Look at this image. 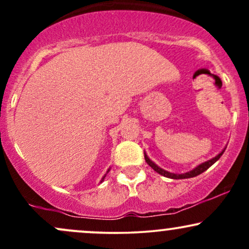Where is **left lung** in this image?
<instances>
[{"label":"left lung","instance_id":"1","mask_svg":"<svg viewBox=\"0 0 249 249\" xmlns=\"http://www.w3.org/2000/svg\"><path fill=\"white\" fill-rule=\"evenodd\" d=\"M224 152H225V150L222 151L221 153H219L218 156L215 157V158L211 159V160H208V161L202 162V164H200L199 166L194 168V170L190 171V172H187V173H182V174H174V173H170V172H167V171L162 170V168H160L159 166H157V165L154 164L153 161H151L150 159H148V157L146 156V153H145V160H146L147 164L150 165V166L152 167L153 170L156 171V172H158L159 174H161V176L167 177V178H171V179H187V178H193V177L199 176V174H201L202 172H205V171L208 170V168L212 166L214 162L218 160L220 157L222 156V153H224Z\"/></svg>","mask_w":249,"mask_h":249}]
</instances>
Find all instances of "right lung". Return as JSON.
<instances>
[{
	"mask_svg": "<svg viewBox=\"0 0 249 249\" xmlns=\"http://www.w3.org/2000/svg\"><path fill=\"white\" fill-rule=\"evenodd\" d=\"M104 178H105V176H104ZM104 178H103V179H104Z\"/></svg>",
	"mask_w": 249,
	"mask_h": 249,
	"instance_id": "add662e5",
	"label": "right lung"
}]
</instances>
